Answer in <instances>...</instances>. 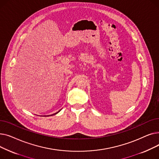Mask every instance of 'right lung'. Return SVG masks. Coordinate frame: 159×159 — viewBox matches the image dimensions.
I'll return each instance as SVG.
<instances>
[{
    "label": "right lung",
    "mask_w": 159,
    "mask_h": 159,
    "mask_svg": "<svg viewBox=\"0 0 159 159\" xmlns=\"http://www.w3.org/2000/svg\"><path fill=\"white\" fill-rule=\"evenodd\" d=\"M61 111V110H59V111H58V112H57V113H54V114H53V115H55V114H57V113H58V112H59V111Z\"/></svg>",
    "instance_id": "right-lung-1"
}]
</instances>
